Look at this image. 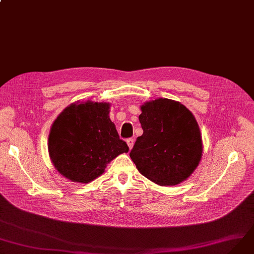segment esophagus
<instances>
[{"label":"esophagus","instance_id":"34e87169","mask_svg":"<svg viewBox=\"0 0 254 254\" xmlns=\"http://www.w3.org/2000/svg\"><path fill=\"white\" fill-rule=\"evenodd\" d=\"M126 141H127V144H128L129 148L132 149V147H133V145H134V139H133V138H128Z\"/></svg>","mask_w":254,"mask_h":254}]
</instances>
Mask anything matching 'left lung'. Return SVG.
I'll return each instance as SVG.
<instances>
[{"label":"left lung","mask_w":254,"mask_h":254,"mask_svg":"<svg viewBox=\"0 0 254 254\" xmlns=\"http://www.w3.org/2000/svg\"><path fill=\"white\" fill-rule=\"evenodd\" d=\"M143 134L136 139L130 158L139 173L160 186L187 180L202 157L200 129L181 103L157 99L141 107Z\"/></svg>","instance_id":"obj_1"}]
</instances>
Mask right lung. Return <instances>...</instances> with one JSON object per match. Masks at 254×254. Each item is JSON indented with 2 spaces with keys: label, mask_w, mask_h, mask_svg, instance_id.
<instances>
[{
  "label": "right lung",
  "mask_w": 254,
  "mask_h": 254,
  "mask_svg": "<svg viewBox=\"0 0 254 254\" xmlns=\"http://www.w3.org/2000/svg\"><path fill=\"white\" fill-rule=\"evenodd\" d=\"M110 103L78 101L65 108L49 134L51 161L63 177L89 183L108 164L129 150L110 119Z\"/></svg>",
  "instance_id": "right-lung-1"
}]
</instances>
